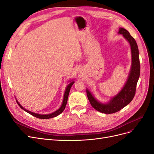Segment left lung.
Segmentation results:
<instances>
[{
	"label": "left lung",
	"instance_id": "left-lung-1",
	"mask_svg": "<svg viewBox=\"0 0 154 154\" xmlns=\"http://www.w3.org/2000/svg\"><path fill=\"white\" fill-rule=\"evenodd\" d=\"M119 33L123 35L128 40L131 48L132 67L130 70L128 80L118 94L111 99L106 104L101 103L97 101L91 93L87 90V95L93 108L104 114H113L122 110L129 104L136 94L137 83L140 74V62H139V50L136 40L130 35L128 31L124 28H120Z\"/></svg>",
	"mask_w": 154,
	"mask_h": 154
}]
</instances>
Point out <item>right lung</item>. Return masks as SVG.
Masks as SVG:
<instances>
[{
    "mask_svg": "<svg viewBox=\"0 0 154 154\" xmlns=\"http://www.w3.org/2000/svg\"><path fill=\"white\" fill-rule=\"evenodd\" d=\"M74 83V82H71L70 84L68 85V86L66 88V92H65V94H64V97H63V103H62V105L61 106V107L60 108L57 110V111H55L53 113H51V114H46V115H42V114H35V113H33L32 112H30L29 110H27L23 108V107L20 105V104L18 103V102L17 101V103L18 104V105H19V106L20 107L21 109H24L25 111H26L27 113L30 114L31 115L33 116L34 117H36L37 118H39V119H49V118H54V117H56V116H58L59 114H61L62 112L64 110L65 108H66V104H67V99H68V96H69V92H70V89H71V88L72 87V85H73Z\"/></svg>",
    "mask_w": 154,
    "mask_h": 154,
    "instance_id": "1",
    "label": "right lung"
}]
</instances>
